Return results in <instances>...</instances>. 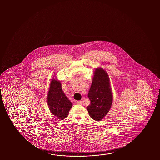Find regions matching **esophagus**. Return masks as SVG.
Segmentation results:
<instances>
[{"label":"esophagus","instance_id":"esophagus-1","mask_svg":"<svg viewBox=\"0 0 160 160\" xmlns=\"http://www.w3.org/2000/svg\"><path fill=\"white\" fill-rule=\"evenodd\" d=\"M82 102L81 101H79L77 102V104H78V105H82Z\"/></svg>","mask_w":160,"mask_h":160}]
</instances>
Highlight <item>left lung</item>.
Instances as JSON below:
<instances>
[{
    "label": "left lung",
    "instance_id": "left-lung-1",
    "mask_svg": "<svg viewBox=\"0 0 160 160\" xmlns=\"http://www.w3.org/2000/svg\"><path fill=\"white\" fill-rule=\"evenodd\" d=\"M88 92L90 104L87 107L88 114L95 121L102 120L112 105L113 95L109 75L102 68H95Z\"/></svg>",
    "mask_w": 160,
    "mask_h": 160
}]
</instances>
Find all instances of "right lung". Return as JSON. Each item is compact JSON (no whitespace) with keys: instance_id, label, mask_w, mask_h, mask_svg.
<instances>
[{"instance_id":"right-lung-1","label":"right lung","mask_w":160,"mask_h":160,"mask_svg":"<svg viewBox=\"0 0 160 160\" xmlns=\"http://www.w3.org/2000/svg\"><path fill=\"white\" fill-rule=\"evenodd\" d=\"M49 86L47 97L48 109L58 119H65L68 116L72 103L63 92L61 81L56 75L52 77Z\"/></svg>"}]
</instances>
